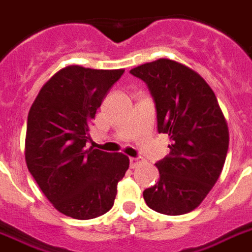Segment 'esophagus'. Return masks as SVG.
I'll return each mask as SVG.
<instances>
[{
	"instance_id": "esophagus-1",
	"label": "esophagus",
	"mask_w": 252,
	"mask_h": 252,
	"mask_svg": "<svg viewBox=\"0 0 252 252\" xmlns=\"http://www.w3.org/2000/svg\"><path fill=\"white\" fill-rule=\"evenodd\" d=\"M142 162V158L141 157H131V158H130V167H137L138 164L141 163Z\"/></svg>"
}]
</instances>
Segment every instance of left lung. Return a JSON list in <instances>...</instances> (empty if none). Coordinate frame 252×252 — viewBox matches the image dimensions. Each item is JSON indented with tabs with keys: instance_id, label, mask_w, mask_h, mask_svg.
<instances>
[{
	"instance_id": "1",
	"label": "left lung",
	"mask_w": 252,
	"mask_h": 252,
	"mask_svg": "<svg viewBox=\"0 0 252 252\" xmlns=\"http://www.w3.org/2000/svg\"><path fill=\"white\" fill-rule=\"evenodd\" d=\"M154 99L158 133L169 134L170 154L155 166L159 179L143 191L157 213L182 215L202 203L222 173L228 128L217 97L194 70L160 58L130 70Z\"/></svg>"
}]
</instances>
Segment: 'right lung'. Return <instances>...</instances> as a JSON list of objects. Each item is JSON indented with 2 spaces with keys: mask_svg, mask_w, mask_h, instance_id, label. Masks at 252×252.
I'll list each match as a JSON object with an SVG mask.
<instances>
[{
  "mask_svg": "<svg viewBox=\"0 0 252 252\" xmlns=\"http://www.w3.org/2000/svg\"><path fill=\"white\" fill-rule=\"evenodd\" d=\"M124 73L67 66L45 83L30 107L28 169L53 206L71 218L107 213L128 169L126 155L88 149L92 119Z\"/></svg>",
  "mask_w": 252,
  "mask_h": 252,
  "instance_id": "obj_1",
  "label": "right lung"
}]
</instances>
